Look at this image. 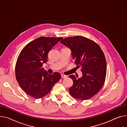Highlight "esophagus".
Returning <instances> with one entry per match:
<instances>
[{
  "label": "esophagus",
  "mask_w": 127,
  "mask_h": 127,
  "mask_svg": "<svg viewBox=\"0 0 127 127\" xmlns=\"http://www.w3.org/2000/svg\"><path fill=\"white\" fill-rule=\"evenodd\" d=\"M61 77L62 78H65L67 77V75H64V74H62L61 75Z\"/></svg>",
  "instance_id": "esophagus-1"
}]
</instances>
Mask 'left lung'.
<instances>
[{"label":"left lung","instance_id":"left-lung-1","mask_svg":"<svg viewBox=\"0 0 127 127\" xmlns=\"http://www.w3.org/2000/svg\"><path fill=\"white\" fill-rule=\"evenodd\" d=\"M60 43L71 49L74 63L81 67L82 71L80 78L69 76L73 82L69 94L80 100L94 97L102 89L106 79L107 64L102 49L95 41L83 36L67 37Z\"/></svg>","mask_w":127,"mask_h":127}]
</instances>
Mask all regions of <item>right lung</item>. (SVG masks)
I'll return each mask as SVG.
<instances>
[{
    "mask_svg": "<svg viewBox=\"0 0 127 127\" xmlns=\"http://www.w3.org/2000/svg\"><path fill=\"white\" fill-rule=\"evenodd\" d=\"M63 38L40 37L31 41L21 51L15 66L16 80L29 96L38 99L47 95L61 78L60 73L49 74L43 68L48 54Z\"/></svg>",
    "mask_w": 127,
    "mask_h": 127,
    "instance_id": "add662e5",
    "label": "right lung"
}]
</instances>
